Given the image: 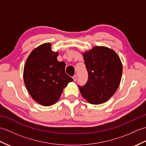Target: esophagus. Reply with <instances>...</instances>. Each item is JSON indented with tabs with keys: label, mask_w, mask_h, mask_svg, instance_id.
Instances as JSON below:
<instances>
[{
	"label": "esophagus",
	"mask_w": 146,
	"mask_h": 146,
	"mask_svg": "<svg viewBox=\"0 0 146 146\" xmlns=\"http://www.w3.org/2000/svg\"><path fill=\"white\" fill-rule=\"evenodd\" d=\"M73 80H74V81H75V82H76V80H77V75H74V76H73Z\"/></svg>",
	"instance_id": "1"
}]
</instances>
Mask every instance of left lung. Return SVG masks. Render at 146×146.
<instances>
[{
    "instance_id": "8db88e82",
    "label": "left lung",
    "mask_w": 146,
    "mask_h": 146,
    "mask_svg": "<svg viewBox=\"0 0 146 146\" xmlns=\"http://www.w3.org/2000/svg\"><path fill=\"white\" fill-rule=\"evenodd\" d=\"M88 81L79 89L89 103L100 104L107 102L120 85L122 64L113 50L104 46H95L83 53Z\"/></svg>"
}]
</instances>
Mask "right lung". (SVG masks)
Listing matches in <instances>:
<instances>
[{
    "mask_svg": "<svg viewBox=\"0 0 146 146\" xmlns=\"http://www.w3.org/2000/svg\"><path fill=\"white\" fill-rule=\"evenodd\" d=\"M58 52L51 50L50 43H44L31 52L24 65L27 90L34 100L43 106L54 104L63 89L73 81L65 73L64 62L58 61Z\"/></svg>",
    "mask_w": 146,
    "mask_h": 146,
    "instance_id": "1",
    "label": "right lung"
}]
</instances>
